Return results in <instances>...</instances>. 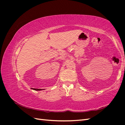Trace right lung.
Instances as JSON below:
<instances>
[{"mask_svg": "<svg viewBox=\"0 0 125 125\" xmlns=\"http://www.w3.org/2000/svg\"><path fill=\"white\" fill-rule=\"evenodd\" d=\"M32 89L34 90H35V91H41V90H43L44 89H35V88H32Z\"/></svg>", "mask_w": 125, "mask_h": 125, "instance_id": "add662e5", "label": "right lung"}]
</instances>
